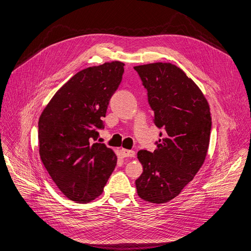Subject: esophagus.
Here are the masks:
<instances>
[{
    "mask_svg": "<svg viewBox=\"0 0 251 251\" xmlns=\"http://www.w3.org/2000/svg\"><path fill=\"white\" fill-rule=\"evenodd\" d=\"M121 155L123 157H134L135 152L133 150H127V149H121Z\"/></svg>",
    "mask_w": 251,
    "mask_h": 251,
    "instance_id": "esophagus-1",
    "label": "esophagus"
}]
</instances>
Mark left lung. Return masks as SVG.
Returning a JSON list of instances; mask_svg holds the SVG:
<instances>
[{
    "label": "left lung",
    "mask_w": 251,
    "mask_h": 251,
    "mask_svg": "<svg viewBox=\"0 0 251 251\" xmlns=\"http://www.w3.org/2000/svg\"><path fill=\"white\" fill-rule=\"evenodd\" d=\"M134 70L147 90L154 124L163 130L156 150L138 151L144 171L135 186L141 199L162 203L179 196L205 161L210 107L194 81L174 64H147Z\"/></svg>",
    "instance_id": "8db88e82"
}]
</instances>
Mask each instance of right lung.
<instances>
[{"instance_id":"obj_1","label":"right lung","mask_w":251,"mask_h":251,"mask_svg":"<svg viewBox=\"0 0 251 251\" xmlns=\"http://www.w3.org/2000/svg\"><path fill=\"white\" fill-rule=\"evenodd\" d=\"M124 64L115 61L83 69L54 94L38 123L40 158L69 200L89 202L103 191L117 156L96 143Z\"/></svg>"}]
</instances>
